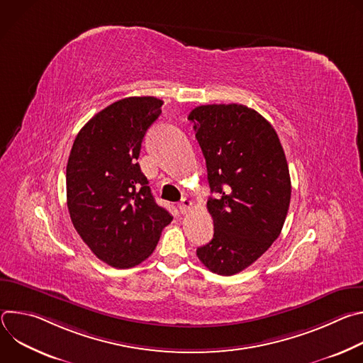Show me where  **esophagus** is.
<instances>
[{"label": "esophagus", "mask_w": 363, "mask_h": 363, "mask_svg": "<svg viewBox=\"0 0 363 363\" xmlns=\"http://www.w3.org/2000/svg\"><path fill=\"white\" fill-rule=\"evenodd\" d=\"M194 203H192V201L189 199V198H184L181 202H179V211L182 213V214H185V213H188V210L191 208Z\"/></svg>", "instance_id": "34e87169"}]
</instances>
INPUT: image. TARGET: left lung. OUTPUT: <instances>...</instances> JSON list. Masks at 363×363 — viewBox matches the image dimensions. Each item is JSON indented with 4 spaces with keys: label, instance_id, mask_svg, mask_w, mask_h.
<instances>
[{
    "label": "left lung",
    "instance_id": "1",
    "mask_svg": "<svg viewBox=\"0 0 363 363\" xmlns=\"http://www.w3.org/2000/svg\"><path fill=\"white\" fill-rule=\"evenodd\" d=\"M188 119L216 194L206 202L214 237L196 255L213 273L233 276L281 233L291 195L286 155L274 128L244 105H202Z\"/></svg>",
    "mask_w": 363,
    "mask_h": 363
}]
</instances>
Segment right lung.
<instances>
[{"label": "right lung", "mask_w": 363, "mask_h": 363, "mask_svg": "<svg viewBox=\"0 0 363 363\" xmlns=\"http://www.w3.org/2000/svg\"><path fill=\"white\" fill-rule=\"evenodd\" d=\"M162 105L152 96L112 103L80 129L67 161L72 223L99 260L116 269L146 260L172 221L138 164L143 136Z\"/></svg>", "instance_id": "right-lung-1"}]
</instances>
